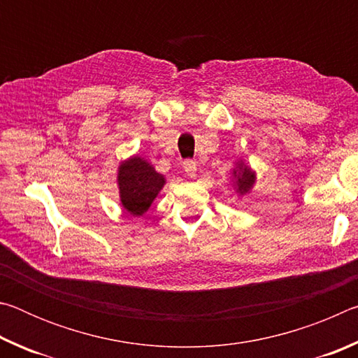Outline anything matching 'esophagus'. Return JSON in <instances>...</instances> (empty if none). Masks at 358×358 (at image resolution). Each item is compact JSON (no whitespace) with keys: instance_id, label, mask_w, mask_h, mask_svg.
Masks as SVG:
<instances>
[{"instance_id":"esophagus-1","label":"esophagus","mask_w":358,"mask_h":358,"mask_svg":"<svg viewBox=\"0 0 358 358\" xmlns=\"http://www.w3.org/2000/svg\"><path fill=\"white\" fill-rule=\"evenodd\" d=\"M183 167H185V172L187 173V177H189V178H196V172H197L196 161L187 159V161L183 162Z\"/></svg>"}]
</instances>
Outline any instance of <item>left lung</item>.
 Returning <instances> with one entry per match:
<instances>
[{
	"label": "left lung",
	"instance_id": "1",
	"mask_svg": "<svg viewBox=\"0 0 358 358\" xmlns=\"http://www.w3.org/2000/svg\"><path fill=\"white\" fill-rule=\"evenodd\" d=\"M234 180H235V189H237L240 196H245V194H248L252 189L254 181H256V175H254V172L245 164L243 161H240L234 169Z\"/></svg>",
	"mask_w": 358,
	"mask_h": 358
}]
</instances>
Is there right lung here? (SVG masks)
Listing matches in <instances>:
<instances>
[{
    "mask_svg": "<svg viewBox=\"0 0 358 358\" xmlns=\"http://www.w3.org/2000/svg\"><path fill=\"white\" fill-rule=\"evenodd\" d=\"M118 189L123 208L132 216H142L166 185L164 175L141 156H132L118 167Z\"/></svg>",
    "mask_w": 358,
    "mask_h": 358,
    "instance_id": "1",
    "label": "right lung"
}]
</instances>
